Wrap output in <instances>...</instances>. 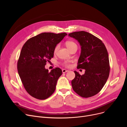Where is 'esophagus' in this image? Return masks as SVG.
Segmentation results:
<instances>
[{"label":"esophagus","instance_id":"esophagus-1","mask_svg":"<svg viewBox=\"0 0 127 127\" xmlns=\"http://www.w3.org/2000/svg\"><path fill=\"white\" fill-rule=\"evenodd\" d=\"M67 71H68V70H66V69H62V72H63V73H65V72H67Z\"/></svg>","mask_w":127,"mask_h":127}]
</instances>
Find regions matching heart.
Instances as JSON below:
<instances>
[{
  "label": "heart",
  "mask_w": 127,
  "mask_h": 127,
  "mask_svg": "<svg viewBox=\"0 0 127 127\" xmlns=\"http://www.w3.org/2000/svg\"><path fill=\"white\" fill-rule=\"evenodd\" d=\"M65 45H66V47H67V48L69 50H70L72 47H74V46H77L75 42H74L73 41H68L66 42L65 43ZM58 48H59V46L58 45V46H57L56 47V48H55V50H54V52H57V51L58 49ZM65 65L67 66V64L66 63H65Z\"/></svg>",
  "instance_id": "obj_1"
}]
</instances>
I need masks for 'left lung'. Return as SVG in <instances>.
Here are the masks:
<instances>
[{
  "label": "left lung",
  "mask_w": 127,
  "mask_h": 127,
  "mask_svg": "<svg viewBox=\"0 0 127 127\" xmlns=\"http://www.w3.org/2000/svg\"><path fill=\"white\" fill-rule=\"evenodd\" d=\"M76 39L81 46L78 68L85 69L84 75L74 71L71 81L74 91L84 98L92 97L101 90L110 73L108 53L100 39L91 33L81 31L68 34Z\"/></svg>",
  "instance_id": "8db88e82"
}]
</instances>
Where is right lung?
<instances>
[{
  "label": "right lung",
  "mask_w": 127,
  "mask_h": 127,
  "mask_svg": "<svg viewBox=\"0 0 127 127\" xmlns=\"http://www.w3.org/2000/svg\"><path fill=\"white\" fill-rule=\"evenodd\" d=\"M67 35L44 32L29 39L24 45L17 70L25 90L31 96L44 100L55 92L62 71L57 67L49 72L45 66L53 58L57 45Z\"/></svg>",
  "instance_id": "obj_1"
}]
</instances>
